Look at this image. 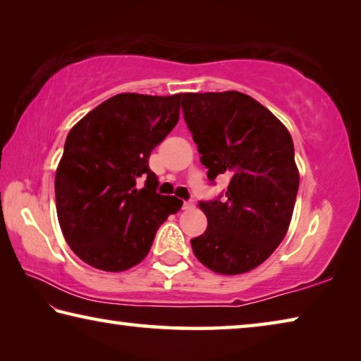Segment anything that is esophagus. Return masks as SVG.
Returning <instances> with one entry per match:
<instances>
[{"instance_id": "obj_1", "label": "esophagus", "mask_w": 361, "mask_h": 361, "mask_svg": "<svg viewBox=\"0 0 361 361\" xmlns=\"http://www.w3.org/2000/svg\"><path fill=\"white\" fill-rule=\"evenodd\" d=\"M183 209H185V210H191V209H194V200H186V202L183 204Z\"/></svg>"}]
</instances>
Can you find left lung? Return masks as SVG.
Segmentation results:
<instances>
[{"label": "left lung", "instance_id": "1", "mask_svg": "<svg viewBox=\"0 0 361 361\" xmlns=\"http://www.w3.org/2000/svg\"><path fill=\"white\" fill-rule=\"evenodd\" d=\"M181 109L207 178H229L224 192L199 202L209 226L191 240L192 252L224 276L252 271L283 240L295 209L299 173L290 132L237 90L183 94Z\"/></svg>", "mask_w": 361, "mask_h": 361}]
</instances>
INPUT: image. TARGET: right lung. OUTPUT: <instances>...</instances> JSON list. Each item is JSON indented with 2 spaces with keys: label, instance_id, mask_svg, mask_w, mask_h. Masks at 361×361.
Returning a JSON list of instances; mask_svg holds the SVG:
<instances>
[{
  "label": "right lung",
  "instance_id": "add662e5",
  "mask_svg": "<svg viewBox=\"0 0 361 361\" xmlns=\"http://www.w3.org/2000/svg\"><path fill=\"white\" fill-rule=\"evenodd\" d=\"M181 99L118 94L66 137L56 173L57 216L66 243L89 266L106 272L137 266L159 226L181 209L183 200L156 192L159 180L148 166L178 122Z\"/></svg>",
  "mask_w": 361,
  "mask_h": 361
}]
</instances>
